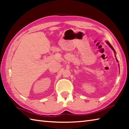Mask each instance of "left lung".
<instances>
[{"label": "left lung", "instance_id": "left-lung-1", "mask_svg": "<svg viewBox=\"0 0 129 129\" xmlns=\"http://www.w3.org/2000/svg\"><path fill=\"white\" fill-rule=\"evenodd\" d=\"M106 43H107V44H108V45H109V46H110V47H111V48L112 49H113V50H114V53H115V50H114V49L113 48V46H111V45L110 44V43H109L108 42H106ZM116 60H117V61H118V60H117V58H116Z\"/></svg>", "mask_w": 129, "mask_h": 129}]
</instances>
